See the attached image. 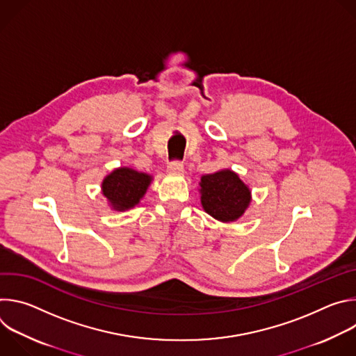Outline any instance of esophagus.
I'll use <instances>...</instances> for the list:
<instances>
[{"label": "esophagus", "instance_id": "1", "mask_svg": "<svg viewBox=\"0 0 356 356\" xmlns=\"http://www.w3.org/2000/svg\"><path fill=\"white\" fill-rule=\"evenodd\" d=\"M168 170H169L170 173H183V170H184L183 162H180V161H173V162H170L169 166H168Z\"/></svg>", "mask_w": 356, "mask_h": 356}]
</instances>
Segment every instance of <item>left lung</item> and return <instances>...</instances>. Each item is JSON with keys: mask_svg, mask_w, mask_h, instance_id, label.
Masks as SVG:
<instances>
[{"mask_svg": "<svg viewBox=\"0 0 356 356\" xmlns=\"http://www.w3.org/2000/svg\"><path fill=\"white\" fill-rule=\"evenodd\" d=\"M200 186L202 209L222 222L239 218L250 201L249 188L231 170L202 176Z\"/></svg>", "mask_w": 356, "mask_h": 356, "instance_id": "obj_1", "label": "left lung"}]
</instances>
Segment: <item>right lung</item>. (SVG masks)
<instances>
[{"label": "right lung", "mask_w": 356, "mask_h": 356, "mask_svg": "<svg viewBox=\"0 0 356 356\" xmlns=\"http://www.w3.org/2000/svg\"><path fill=\"white\" fill-rule=\"evenodd\" d=\"M149 183V175L128 168H120L104 179L103 194L115 210L124 211L138 204L146 193Z\"/></svg>", "instance_id": "obj_1"}]
</instances>
